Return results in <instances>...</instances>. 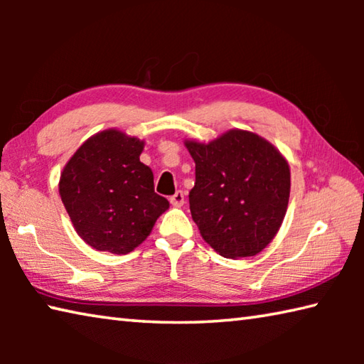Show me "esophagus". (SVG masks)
Here are the masks:
<instances>
[{
    "label": "esophagus",
    "instance_id": "34e87169",
    "mask_svg": "<svg viewBox=\"0 0 364 364\" xmlns=\"http://www.w3.org/2000/svg\"><path fill=\"white\" fill-rule=\"evenodd\" d=\"M170 202L173 207H181L184 204V193L183 191H176V193L170 197Z\"/></svg>",
    "mask_w": 364,
    "mask_h": 364
}]
</instances>
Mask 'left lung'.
Instances as JSON below:
<instances>
[{
    "instance_id": "obj_1",
    "label": "left lung",
    "mask_w": 364,
    "mask_h": 364,
    "mask_svg": "<svg viewBox=\"0 0 364 364\" xmlns=\"http://www.w3.org/2000/svg\"><path fill=\"white\" fill-rule=\"evenodd\" d=\"M196 162L189 208L200 236L225 258L254 257L273 241L291 194V170L258 134L230 130L210 143L184 141Z\"/></svg>"
}]
</instances>
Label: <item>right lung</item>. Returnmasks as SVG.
<instances>
[{
	"label": "right lung",
	"instance_id": "obj_1",
	"mask_svg": "<svg viewBox=\"0 0 364 364\" xmlns=\"http://www.w3.org/2000/svg\"><path fill=\"white\" fill-rule=\"evenodd\" d=\"M144 143L110 128L78 147L60 173L59 194L78 236L91 247L128 254L170 207L139 160Z\"/></svg>",
	"mask_w": 364,
	"mask_h": 364
}]
</instances>
